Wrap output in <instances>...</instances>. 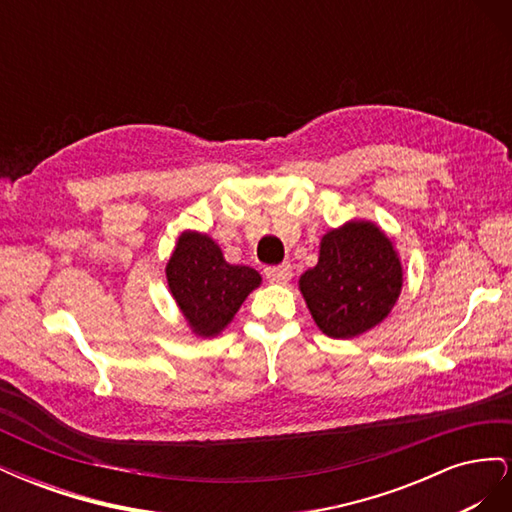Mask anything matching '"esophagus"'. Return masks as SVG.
<instances>
[{"mask_svg":"<svg viewBox=\"0 0 512 512\" xmlns=\"http://www.w3.org/2000/svg\"><path fill=\"white\" fill-rule=\"evenodd\" d=\"M265 275H267V280L273 284H286L292 277V267L288 265V262H282V265L267 267Z\"/></svg>","mask_w":512,"mask_h":512,"instance_id":"esophagus-1","label":"esophagus"}]
</instances>
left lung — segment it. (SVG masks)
Segmentation results:
<instances>
[{"mask_svg": "<svg viewBox=\"0 0 512 512\" xmlns=\"http://www.w3.org/2000/svg\"><path fill=\"white\" fill-rule=\"evenodd\" d=\"M401 284L391 239L374 222L352 220L322 237L318 265L301 275L299 290L324 335L350 339L391 314Z\"/></svg>", "mask_w": 512, "mask_h": 512, "instance_id": "8db88e82", "label": "left lung"}]
</instances>
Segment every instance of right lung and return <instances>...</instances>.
<instances>
[{"instance_id":"obj_1","label":"right lung","mask_w":512,"mask_h":512,"mask_svg":"<svg viewBox=\"0 0 512 512\" xmlns=\"http://www.w3.org/2000/svg\"><path fill=\"white\" fill-rule=\"evenodd\" d=\"M166 280L192 333L215 337L228 327L262 277L252 267L226 262L209 235L185 230L166 265Z\"/></svg>"}]
</instances>
